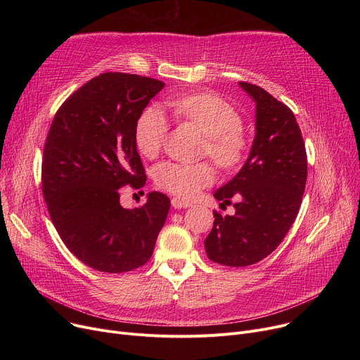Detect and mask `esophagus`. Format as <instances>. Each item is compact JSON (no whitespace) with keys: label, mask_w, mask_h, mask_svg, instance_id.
Instances as JSON below:
<instances>
[{"label":"esophagus","mask_w":360,"mask_h":360,"mask_svg":"<svg viewBox=\"0 0 360 360\" xmlns=\"http://www.w3.org/2000/svg\"><path fill=\"white\" fill-rule=\"evenodd\" d=\"M191 202H188L185 200H181V198H172V207L174 209H186V207H190Z\"/></svg>","instance_id":"esophagus-1"}]
</instances>
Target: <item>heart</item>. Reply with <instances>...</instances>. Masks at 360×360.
<instances>
[{"label":"heart","mask_w":360,"mask_h":360,"mask_svg":"<svg viewBox=\"0 0 360 360\" xmlns=\"http://www.w3.org/2000/svg\"><path fill=\"white\" fill-rule=\"evenodd\" d=\"M170 106L182 120L193 124L205 143L202 151L221 169L238 166L248 147V139L242 131L239 112L224 99L213 93H194L175 99ZM167 118L158 106L147 108L136 124L134 140L140 155L153 158L165 141ZM155 182L162 190L179 198H194L202 188L214 181L210 163L184 165L162 162L155 167Z\"/></svg>","instance_id":"heart-1"}]
</instances>
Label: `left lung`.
<instances>
[{
	"label": "left lung",
	"instance_id": "8db88e82",
	"mask_svg": "<svg viewBox=\"0 0 360 360\" xmlns=\"http://www.w3.org/2000/svg\"><path fill=\"white\" fill-rule=\"evenodd\" d=\"M255 103V137L239 172L214 193L233 216L214 214L204 240L212 261L229 267L251 266L270 255L289 232L305 191L308 162L293 112L269 91L239 82Z\"/></svg>",
	"mask_w": 360,
	"mask_h": 360
}]
</instances>
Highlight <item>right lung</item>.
<instances>
[{"label":"right lung","instance_id":"right-lung-1","mask_svg":"<svg viewBox=\"0 0 360 360\" xmlns=\"http://www.w3.org/2000/svg\"><path fill=\"white\" fill-rule=\"evenodd\" d=\"M165 87L137 74L103 72L63 103L42 159V190L65 247L103 273L139 269L150 259L170 207L148 193L140 209H124L120 188H141L146 174L134 131L148 102Z\"/></svg>","mask_w":360,"mask_h":360}]
</instances>
